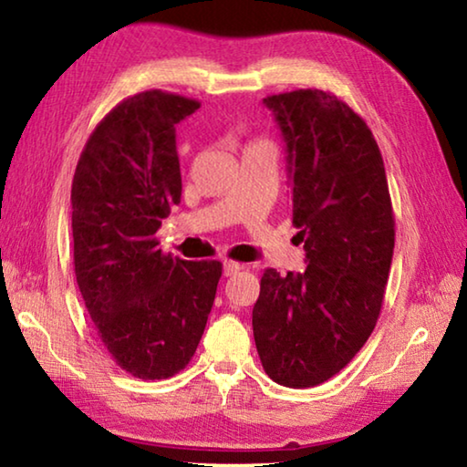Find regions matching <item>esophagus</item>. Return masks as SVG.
Wrapping results in <instances>:
<instances>
[{"instance_id":"1","label":"esophagus","mask_w":467,"mask_h":467,"mask_svg":"<svg viewBox=\"0 0 467 467\" xmlns=\"http://www.w3.org/2000/svg\"><path fill=\"white\" fill-rule=\"evenodd\" d=\"M243 264H239V262H231V259H228V262H224L223 264V272H224V275H234V274H239L241 270H243Z\"/></svg>"}]
</instances>
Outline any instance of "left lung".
Wrapping results in <instances>:
<instances>
[{"label":"left lung","instance_id":"8db88e82","mask_svg":"<svg viewBox=\"0 0 467 467\" xmlns=\"http://www.w3.org/2000/svg\"><path fill=\"white\" fill-rule=\"evenodd\" d=\"M286 144L292 224L303 272L265 270L253 337L265 373L315 387L339 373L373 334L393 257V210L373 133L329 92L264 99Z\"/></svg>","mask_w":467,"mask_h":467}]
</instances>
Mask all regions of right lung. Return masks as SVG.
Listing matches in <instances>:
<instances>
[{
  "mask_svg": "<svg viewBox=\"0 0 467 467\" xmlns=\"http://www.w3.org/2000/svg\"><path fill=\"white\" fill-rule=\"evenodd\" d=\"M200 102L162 90L125 99L92 131L72 183L74 267L100 342L138 379L189 365L223 275L220 262L158 249L181 202L177 123Z\"/></svg>",
  "mask_w": 467,
  "mask_h": 467,
  "instance_id": "add662e5",
  "label": "right lung"
}]
</instances>
